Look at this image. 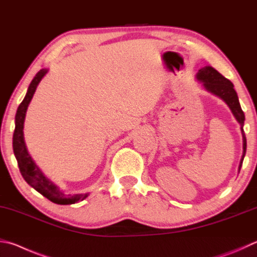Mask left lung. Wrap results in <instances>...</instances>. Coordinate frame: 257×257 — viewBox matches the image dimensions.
<instances>
[{
	"label": "left lung",
	"instance_id": "1",
	"mask_svg": "<svg viewBox=\"0 0 257 257\" xmlns=\"http://www.w3.org/2000/svg\"><path fill=\"white\" fill-rule=\"evenodd\" d=\"M197 78L198 81L202 82L204 88H206L208 92L219 96L220 99H222L226 102L227 105L229 106V109L231 110L232 114H234V116L236 118V120L238 121L240 124L241 135H242V149H244V151H242V156L240 158V163L238 167V170L240 171L242 161H244V157L246 154V137H245L244 129H242V125H244V121H245V114L240 108L238 96H237V93L234 88V84H232L229 80H227L225 76H222L220 73L216 71V69L211 66H204L201 69H199V72L197 74Z\"/></svg>",
	"mask_w": 257,
	"mask_h": 257
}]
</instances>
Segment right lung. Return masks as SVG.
Listing matches in <instances>:
<instances>
[{
	"label": "right lung",
	"mask_w": 257,
	"mask_h": 257,
	"mask_svg": "<svg viewBox=\"0 0 257 257\" xmlns=\"http://www.w3.org/2000/svg\"><path fill=\"white\" fill-rule=\"evenodd\" d=\"M47 72L48 69H40L36 74L34 80L31 81L29 87H28L25 99H23L17 110L16 128L15 134H13V152H15L21 175L28 184L32 186L36 191H38L40 194H43L45 198L50 200L51 202L57 204H73L78 201H83L84 199L87 198L88 193L74 195L65 194L57 185L54 184L53 182L44 175L39 167L36 165V163L32 161L31 156L27 151L25 137H23V123H25L28 105H29L32 96H34L36 88L40 83L41 78L47 74Z\"/></svg>",
	"instance_id": "add662e5"
}]
</instances>
